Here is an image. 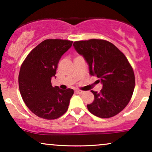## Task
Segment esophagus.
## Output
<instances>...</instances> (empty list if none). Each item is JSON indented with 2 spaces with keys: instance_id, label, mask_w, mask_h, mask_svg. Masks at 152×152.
I'll list each match as a JSON object with an SVG mask.
<instances>
[{
  "instance_id": "obj_1",
  "label": "esophagus",
  "mask_w": 152,
  "mask_h": 152,
  "mask_svg": "<svg viewBox=\"0 0 152 152\" xmlns=\"http://www.w3.org/2000/svg\"><path fill=\"white\" fill-rule=\"evenodd\" d=\"M85 91H81V90H76V93H77L78 94H84Z\"/></svg>"
}]
</instances>
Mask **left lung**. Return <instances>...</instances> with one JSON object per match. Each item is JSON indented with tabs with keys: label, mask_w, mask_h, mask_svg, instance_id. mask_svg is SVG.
I'll list each match as a JSON object with an SVG mask.
<instances>
[{
	"label": "left lung",
	"mask_w": 152,
	"mask_h": 152,
	"mask_svg": "<svg viewBox=\"0 0 152 152\" xmlns=\"http://www.w3.org/2000/svg\"><path fill=\"white\" fill-rule=\"evenodd\" d=\"M74 48L89 66V74L103 84L100 92L91 91L94 100L87 108L99 118L118 114L130 102L135 87V76L124 54L113 43L102 39L75 41Z\"/></svg>",
	"instance_id": "1"
}]
</instances>
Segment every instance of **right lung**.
<instances>
[{"label":"right lung","instance_id":"obj_1","mask_svg":"<svg viewBox=\"0 0 152 152\" xmlns=\"http://www.w3.org/2000/svg\"><path fill=\"white\" fill-rule=\"evenodd\" d=\"M73 41L46 39L34 48L20 66L18 85L26 105L35 115L45 119L58 118L66 112L74 90L53 87L59 60Z\"/></svg>","mask_w":152,"mask_h":152}]
</instances>
